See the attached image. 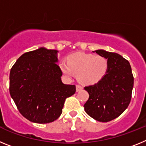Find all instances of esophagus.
I'll return each mask as SVG.
<instances>
[{"instance_id": "1", "label": "esophagus", "mask_w": 146, "mask_h": 146, "mask_svg": "<svg viewBox=\"0 0 146 146\" xmlns=\"http://www.w3.org/2000/svg\"><path fill=\"white\" fill-rule=\"evenodd\" d=\"M82 89V86H80V85H77V86H76V90H77V92L81 91Z\"/></svg>"}]
</instances>
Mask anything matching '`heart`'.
Instances as JSON below:
<instances>
[{
    "instance_id": "obj_1",
    "label": "heart",
    "mask_w": 146,
    "mask_h": 146,
    "mask_svg": "<svg viewBox=\"0 0 146 146\" xmlns=\"http://www.w3.org/2000/svg\"><path fill=\"white\" fill-rule=\"evenodd\" d=\"M60 68L66 77L77 74L82 83L94 84L105 75L108 69V60L102 55L76 53L69 56L68 62L60 61Z\"/></svg>"
}]
</instances>
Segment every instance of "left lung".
<instances>
[{"mask_svg":"<svg viewBox=\"0 0 146 146\" xmlns=\"http://www.w3.org/2000/svg\"><path fill=\"white\" fill-rule=\"evenodd\" d=\"M108 60V69L98 82L86 86L89 98L84 104L89 116L100 122L118 118L131 102L134 77L128 60L115 52L94 51Z\"/></svg>","mask_w":146,"mask_h":146,"instance_id":"1","label":"left lung"}]
</instances>
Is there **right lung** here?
<instances>
[{"label": "right lung", "instance_id": "right-lung-1", "mask_svg": "<svg viewBox=\"0 0 146 146\" xmlns=\"http://www.w3.org/2000/svg\"><path fill=\"white\" fill-rule=\"evenodd\" d=\"M57 52L45 48L25 52L11 67L10 95L20 113L31 122L47 123L58 119L66 99L76 91L74 85L62 82Z\"/></svg>", "mask_w": 146, "mask_h": 146}]
</instances>
